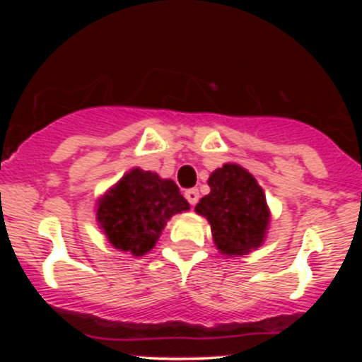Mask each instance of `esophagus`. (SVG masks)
Instances as JSON below:
<instances>
[{"mask_svg": "<svg viewBox=\"0 0 362 362\" xmlns=\"http://www.w3.org/2000/svg\"><path fill=\"white\" fill-rule=\"evenodd\" d=\"M185 197H187L192 206H196V203L199 201V192H197V188H190V190L185 192Z\"/></svg>", "mask_w": 362, "mask_h": 362, "instance_id": "1", "label": "esophagus"}]
</instances>
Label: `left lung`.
<instances>
[{
  "label": "left lung",
  "mask_w": 362,
  "mask_h": 362,
  "mask_svg": "<svg viewBox=\"0 0 362 362\" xmlns=\"http://www.w3.org/2000/svg\"><path fill=\"white\" fill-rule=\"evenodd\" d=\"M209 187L196 212L210 223L219 254L239 257L257 250L267 239L270 209L254 175L238 163H225L210 174Z\"/></svg>",
  "instance_id": "left-lung-1"
}]
</instances>
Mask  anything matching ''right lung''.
<instances>
[{
    "instance_id": "1",
    "label": "right lung",
    "mask_w": 362,
    "mask_h": 362,
    "mask_svg": "<svg viewBox=\"0 0 362 362\" xmlns=\"http://www.w3.org/2000/svg\"><path fill=\"white\" fill-rule=\"evenodd\" d=\"M190 210L172 179L132 168L95 203V221L116 250L141 257L152 250L172 216Z\"/></svg>"
}]
</instances>
